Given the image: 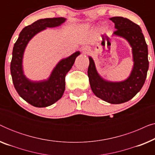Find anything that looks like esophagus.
<instances>
[{
  "mask_svg": "<svg viewBox=\"0 0 155 155\" xmlns=\"http://www.w3.org/2000/svg\"><path fill=\"white\" fill-rule=\"evenodd\" d=\"M82 51L84 53V54H89L90 51V48L88 47V46H84V47L82 48Z\"/></svg>",
  "mask_w": 155,
  "mask_h": 155,
  "instance_id": "1",
  "label": "esophagus"
}]
</instances>
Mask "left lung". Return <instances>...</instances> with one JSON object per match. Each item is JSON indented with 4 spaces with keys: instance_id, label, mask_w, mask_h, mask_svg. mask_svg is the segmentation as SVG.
<instances>
[{
    "instance_id": "1",
    "label": "left lung",
    "mask_w": 155,
    "mask_h": 155,
    "mask_svg": "<svg viewBox=\"0 0 155 155\" xmlns=\"http://www.w3.org/2000/svg\"><path fill=\"white\" fill-rule=\"evenodd\" d=\"M110 20L116 29L114 35L126 39L132 47L134 61L132 72L124 81H107L99 75L94 61L89 57L87 75L91 89L97 97L111 104H121L134 97L145 83L149 68L148 49L139 25L123 17H114Z\"/></svg>"
}]
</instances>
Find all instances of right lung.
I'll return each instance as SVG.
<instances>
[{"label": "right lung", "instance_id": "right-lung-1", "mask_svg": "<svg viewBox=\"0 0 155 155\" xmlns=\"http://www.w3.org/2000/svg\"><path fill=\"white\" fill-rule=\"evenodd\" d=\"M65 20L66 19L64 18H54L36 21L22 29L14 44L10 63L12 82L18 94L34 107H48L62 97L65 88V75L80 53L77 51L62 59L53 70L48 80L31 81L23 73L22 58L25 49L31 38L39 31L46 27L60 26Z\"/></svg>", "mask_w": 155, "mask_h": 155}]
</instances>
